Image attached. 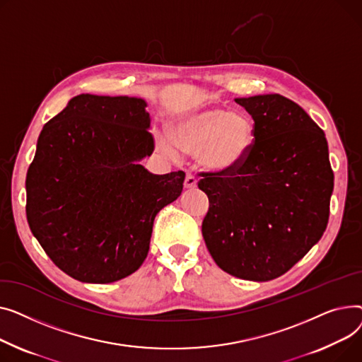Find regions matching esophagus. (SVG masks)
Returning a JSON list of instances; mask_svg holds the SVG:
<instances>
[{
	"label": "esophagus",
	"instance_id": "esophagus-1",
	"mask_svg": "<svg viewBox=\"0 0 362 362\" xmlns=\"http://www.w3.org/2000/svg\"><path fill=\"white\" fill-rule=\"evenodd\" d=\"M184 187L187 189H191V188H196L197 187V178L191 174V173H187L185 175V181H184Z\"/></svg>",
	"mask_w": 362,
	"mask_h": 362
}]
</instances>
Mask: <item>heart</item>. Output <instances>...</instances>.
I'll return each mask as SVG.
<instances>
[{"instance_id":"obj_1","label":"heart","mask_w":362,"mask_h":362,"mask_svg":"<svg viewBox=\"0 0 362 362\" xmlns=\"http://www.w3.org/2000/svg\"><path fill=\"white\" fill-rule=\"evenodd\" d=\"M254 141V122L243 112H229L221 106H204L184 115L175 124L174 137L162 133L158 147L168 156L180 148L197 153L202 168L210 173H228L241 165Z\"/></svg>"}]
</instances>
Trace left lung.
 Returning <instances> with one entry per match:
<instances>
[{
	"instance_id": "obj_1",
	"label": "left lung",
	"mask_w": 362,
	"mask_h": 362,
	"mask_svg": "<svg viewBox=\"0 0 362 362\" xmlns=\"http://www.w3.org/2000/svg\"><path fill=\"white\" fill-rule=\"evenodd\" d=\"M254 119L245 160L203 173L202 223L215 263L240 279L266 282L298 263L329 222L333 171L325 132L282 95L237 98Z\"/></svg>"
}]
</instances>
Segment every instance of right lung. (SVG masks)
Instances as JSON below:
<instances>
[{"instance_id": "1", "label": "right lung", "mask_w": 362, "mask_h": 362, "mask_svg": "<svg viewBox=\"0 0 362 362\" xmlns=\"http://www.w3.org/2000/svg\"><path fill=\"white\" fill-rule=\"evenodd\" d=\"M147 103L74 96L42 129L26 177L30 230L57 267L86 284H111L144 262L153 221L182 191V171L139 163L155 151Z\"/></svg>"}]
</instances>
